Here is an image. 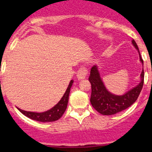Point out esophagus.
<instances>
[{
	"instance_id": "1",
	"label": "esophagus",
	"mask_w": 152,
	"mask_h": 152,
	"mask_svg": "<svg viewBox=\"0 0 152 152\" xmlns=\"http://www.w3.org/2000/svg\"><path fill=\"white\" fill-rule=\"evenodd\" d=\"M87 75H88V69H87L85 67L82 66L80 67V69H79L78 72H77V77L78 80H82V79L85 78Z\"/></svg>"
}]
</instances>
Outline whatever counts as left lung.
Returning a JSON list of instances; mask_svg holds the SVG:
<instances>
[{"label":"left lung","instance_id":"1","mask_svg":"<svg viewBox=\"0 0 152 152\" xmlns=\"http://www.w3.org/2000/svg\"><path fill=\"white\" fill-rule=\"evenodd\" d=\"M132 45L138 50L139 48L135 40L132 41ZM139 58L143 64L141 55ZM141 81L132 89L124 94L123 95H115L108 91L100 77V72L96 65H94L91 69L89 81L91 84V103L93 107L102 115H113L124 110L132 105L139 97L144 84V70H142L140 75Z\"/></svg>","mask_w":152,"mask_h":152}]
</instances>
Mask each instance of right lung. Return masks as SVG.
I'll list each match as a JSON object with an SVG mask.
<instances>
[{
  "mask_svg": "<svg viewBox=\"0 0 152 152\" xmlns=\"http://www.w3.org/2000/svg\"><path fill=\"white\" fill-rule=\"evenodd\" d=\"M73 80L70 81L68 88H67L66 91H65L64 94L63 95V96L60 100V101L55 107H53L49 110L43 113H35L23 110H20L19 108L18 110L23 114L24 116H27L29 119L36 120V121L43 122V123L56 121V120H58L62 116L64 111L66 110L67 106H68V96H69L70 91H71V88H72V84H73Z\"/></svg>",
  "mask_w": 152,
  "mask_h": 152,
  "instance_id": "right-lung-1",
  "label": "right lung"
}]
</instances>
